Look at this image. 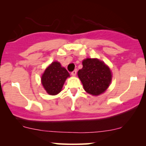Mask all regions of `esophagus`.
<instances>
[{
    "label": "esophagus",
    "instance_id": "1",
    "mask_svg": "<svg viewBox=\"0 0 146 146\" xmlns=\"http://www.w3.org/2000/svg\"><path fill=\"white\" fill-rule=\"evenodd\" d=\"M76 73H77V70L76 69L71 72V75H73V76H75V75H76Z\"/></svg>",
    "mask_w": 146,
    "mask_h": 146
}]
</instances>
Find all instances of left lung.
I'll list each match as a JSON object with an SVG mask.
<instances>
[{
  "mask_svg": "<svg viewBox=\"0 0 146 146\" xmlns=\"http://www.w3.org/2000/svg\"><path fill=\"white\" fill-rule=\"evenodd\" d=\"M82 65L78 75L85 91L95 96L105 92L112 80L110 68L97 58H86L82 61Z\"/></svg>",
  "mask_w": 146,
  "mask_h": 146,
  "instance_id": "8db88e82",
  "label": "left lung"
}]
</instances>
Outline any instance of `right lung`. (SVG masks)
Masks as SVG:
<instances>
[{
	"instance_id": "1",
	"label": "right lung",
	"mask_w": 146,
	"mask_h": 146,
	"mask_svg": "<svg viewBox=\"0 0 146 146\" xmlns=\"http://www.w3.org/2000/svg\"><path fill=\"white\" fill-rule=\"evenodd\" d=\"M69 73L58 62H52L42 75V84L48 94L56 95L62 90Z\"/></svg>"
}]
</instances>
